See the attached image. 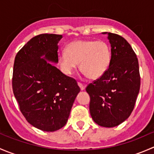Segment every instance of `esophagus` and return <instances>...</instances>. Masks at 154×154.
<instances>
[{
  "instance_id": "esophagus-1",
  "label": "esophagus",
  "mask_w": 154,
  "mask_h": 154,
  "mask_svg": "<svg viewBox=\"0 0 154 154\" xmlns=\"http://www.w3.org/2000/svg\"><path fill=\"white\" fill-rule=\"evenodd\" d=\"M78 86H79V87H80V90H81V91H83V90L85 89V86H83L82 83H78Z\"/></svg>"
}]
</instances>
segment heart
Listing matches in <instances>:
<instances>
[{"label":"heart","mask_w":154,"mask_h":154,"mask_svg":"<svg viewBox=\"0 0 154 154\" xmlns=\"http://www.w3.org/2000/svg\"><path fill=\"white\" fill-rule=\"evenodd\" d=\"M111 49L106 42L94 40L71 42L58 54V62L64 74L71 75L80 63L83 74L90 79L101 77L111 63Z\"/></svg>","instance_id":"heart-1"}]
</instances>
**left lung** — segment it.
Masks as SVG:
<instances>
[{"instance_id":"left-lung-1","label":"left lung","mask_w":154,"mask_h":154,"mask_svg":"<svg viewBox=\"0 0 154 154\" xmlns=\"http://www.w3.org/2000/svg\"><path fill=\"white\" fill-rule=\"evenodd\" d=\"M102 34H107L111 45V63L86 90L93 121L101 127H113L127 120L134 108L140 89L139 62L125 38L112 32Z\"/></svg>"}]
</instances>
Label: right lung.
Masks as SVG:
<instances>
[{
	"label": "right lung",
	"instance_id": "right-lung-1",
	"mask_svg": "<svg viewBox=\"0 0 154 154\" xmlns=\"http://www.w3.org/2000/svg\"><path fill=\"white\" fill-rule=\"evenodd\" d=\"M57 34H40L31 38L16 54L12 89L26 120L46 132L66 125L80 89L74 79L65 75L58 63Z\"/></svg>",
	"mask_w": 154,
	"mask_h": 154
}]
</instances>
